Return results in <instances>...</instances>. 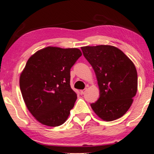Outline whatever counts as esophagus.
Wrapping results in <instances>:
<instances>
[{"mask_svg":"<svg viewBox=\"0 0 154 154\" xmlns=\"http://www.w3.org/2000/svg\"><path fill=\"white\" fill-rule=\"evenodd\" d=\"M86 90L87 89L86 88H85V89H83V90H81V94H84L85 93H86Z\"/></svg>","mask_w":154,"mask_h":154,"instance_id":"obj_1","label":"esophagus"}]
</instances>
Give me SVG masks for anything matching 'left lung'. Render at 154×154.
<instances>
[{
  "label": "left lung",
  "instance_id": "obj_1",
  "mask_svg": "<svg viewBox=\"0 0 154 154\" xmlns=\"http://www.w3.org/2000/svg\"><path fill=\"white\" fill-rule=\"evenodd\" d=\"M81 50L94 68L100 91L98 100L91 104L93 111L106 121L123 116L137 92L135 65L122 51L113 45L83 46Z\"/></svg>",
  "mask_w": 154,
  "mask_h": 154
}]
</instances>
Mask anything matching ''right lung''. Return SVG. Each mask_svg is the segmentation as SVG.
<instances>
[{"mask_svg": "<svg viewBox=\"0 0 154 154\" xmlns=\"http://www.w3.org/2000/svg\"><path fill=\"white\" fill-rule=\"evenodd\" d=\"M82 53L79 48L48 46L30 57L20 75V88L30 113L41 124L65 123L77 98L70 70Z\"/></svg>", "mask_w": 154, "mask_h": 154, "instance_id": "add662e5", "label": "right lung"}]
</instances>
